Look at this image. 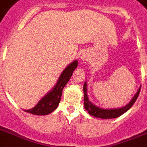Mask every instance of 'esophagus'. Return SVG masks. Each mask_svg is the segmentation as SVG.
I'll list each match as a JSON object with an SVG mask.
<instances>
[{
	"label": "esophagus",
	"mask_w": 147,
	"mask_h": 147,
	"mask_svg": "<svg viewBox=\"0 0 147 147\" xmlns=\"http://www.w3.org/2000/svg\"><path fill=\"white\" fill-rule=\"evenodd\" d=\"M86 59H87V58H86V56H85V55H82V59L83 61L86 60Z\"/></svg>",
	"instance_id": "esophagus-1"
}]
</instances>
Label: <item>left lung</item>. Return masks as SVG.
Here are the masks:
<instances>
[{"mask_svg":"<svg viewBox=\"0 0 147 147\" xmlns=\"http://www.w3.org/2000/svg\"><path fill=\"white\" fill-rule=\"evenodd\" d=\"M86 83L85 82L84 84V87H83V91H84V105H85V108L86 111H88L89 114L92 116L98 117V118L102 119H110V118H116L118 117L123 114H124L126 111H127L128 110L130 109V107H132L133 105L134 104L136 100L137 99L139 96L140 92V88L138 90L137 94H135L134 97L132 98V100H130V102L127 105H126L125 107H121V108H117V109H101L99 107L94 106L93 104L90 102L88 100V98L87 96V87H86Z\"/></svg>","mask_w":147,"mask_h":147,"instance_id":"1","label":"left lung"}]
</instances>
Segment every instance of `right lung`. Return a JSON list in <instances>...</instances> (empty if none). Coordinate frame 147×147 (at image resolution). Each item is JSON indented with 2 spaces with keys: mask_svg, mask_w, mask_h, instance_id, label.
Returning <instances> with one entry per match:
<instances>
[{
  "mask_svg": "<svg viewBox=\"0 0 147 147\" xmlns=\"http://www.w3.org/2000/svg\"><path fill=\"white\" fill-rule=\"evenodd\" d=\"M78 62H71L61 74L59 81L53 89L38 102V104L32 109L24 110L26 112L36 115H47L53 112L59 104L62 97V90L71 78L73 71L77 68Z\"/></svg>",
  "mask_w": 147,
  "mask_h": 147,
  "instance_id": "1",
  "label": "right lung"
}]
</instances>
